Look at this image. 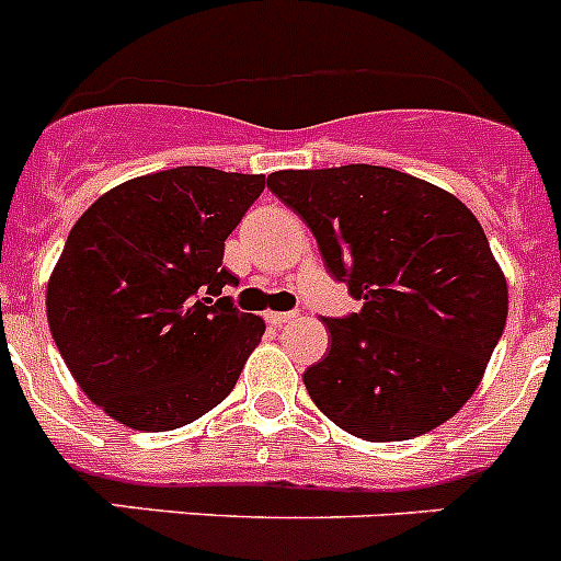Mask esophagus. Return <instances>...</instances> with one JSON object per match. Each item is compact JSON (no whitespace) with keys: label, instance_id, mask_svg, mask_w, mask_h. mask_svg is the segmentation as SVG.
Here are the masks:
<instances>
[{"label":"esophagus","instance_id":"obj_1","mask_svg":"<svg viewBox=\"0 0 561 561\" xmlns=\"http://www.w3.org/2000/svg\"><path fill=\"white\" fill-rule=\"evenodd\" d=\"M266 323L270 325H284V323H291L297 317V311H266Z\"/></svg>","mask_w":561,"mask_h":561}]
</instances>
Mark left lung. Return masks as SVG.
I'll return each mask as SVG.
<instances>
[{
    "label": "left lung",
    "instance_id": "1",
    "mask_svg": "<svg viewBox=\"0 0 561 561\" xmlns=\"http://www.w3.org/2000/svg\"><path fill=\"white\" fill-rule=\"evenodd\" d=\"M266 187L362 300L354 314L323 320L331 348L304 374L311 401L365 440H408L453 419L508 314L503 270L472 210L381 165L275 171Z\"/></svg>",
    "mask_w": 561,
    "mask_h": 561
}]
</instances>
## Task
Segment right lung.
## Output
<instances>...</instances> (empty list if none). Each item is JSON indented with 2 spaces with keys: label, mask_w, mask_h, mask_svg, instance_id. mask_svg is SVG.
Segmentation results:
<instances>
[{
  "label": "right lung",
  "mask_w": 561,
  "mask_h": 561,
  "mask_svg": "<svg viewBox=\"0 0 561 561\" xmlns=\"http://www.w3.org/2000/svg\"><path fill=\"white\" fill-rule=\"evenodd\" d=\"M264 173L182 165L103 193L69 232L47 284L53 340L83 393L142 433L185 427L236 388L264 336L221 297L225 241Z\"/></svg>",
  "instance_id": "obj_1"
}]
</instances>
